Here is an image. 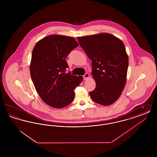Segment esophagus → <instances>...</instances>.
<instances>
[{"label": "esophagus", "instance_id": "obj_1", "mask_svg": "<svg viewBox=\"0 0 157 157\" xmlns=\"http://www.w3.org/2000/svg\"><path fill=\"white\" fill-rule=\"evenodd\" d=\"M89 76H90V74H88V73H86L85 75L83 76V79L84 80H87L88 79V78H89Z\"/></svg>", "mask_w": 157, "mask_h": 157}]
</instances>
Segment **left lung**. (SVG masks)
<instances>
[{"label": "left lung", "mask_w": 157, "mask_h": 157, "mask_svg": "<svg viewBox=\"0 0 157 157\" xmlns=\"http://www.w3.org/2000/svg\"><path fill=\"white\" fill-rule=\"evenodd\" d=\"M92 60L95 89L90 92L95 102L108 106L120 98L127 82L128 56L119 38L108 33L77 37Z\"/></svg>", "instance_id": "8db88e82"}]
</instances>
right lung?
I'll return each instance as SVG.
<instances>
[{
    "label": "right lung",
    "instance_id": "add662e5",
    "mask_svg": "<svg viewBox=\"0 0 157 157\" xmlns=\"http://www.w3.org/2000/svg\"><path fill=\"white\" fill-rule=\"evenodd\" d=\"M78 45L72 37L51 35L39 40L33 49L31 78L39 97L51 107L59 109L70 104L75 88L82 82L81 76L66 73L67 56Z\"/></svg>",
    "mask_w": 157,
    "mask_h": 157
}]
</instances>
